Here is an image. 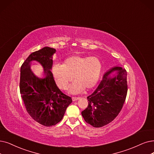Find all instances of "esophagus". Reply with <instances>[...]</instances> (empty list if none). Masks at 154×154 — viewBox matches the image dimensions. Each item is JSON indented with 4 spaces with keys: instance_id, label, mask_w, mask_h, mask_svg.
<instances>
[{
    "instance_id": "obj_1",
    "label": "esophagus",
    "mask_w": 154,
    "mask_h": 154,
    "mask_svg": "<svg viewBox=\"0 0 154 154\" xmlns=\"http://www.w3.org/2000/svg\"><path fill=\"white\" fill-rule=\"evenodd\" d=\"M79 98V97H72V99L73 101H76V100H78Z\"/></svg>"
}]
</instances>
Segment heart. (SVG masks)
<instances>
[{
  "mask_svg": "<svg viewBox=\"0 0 154 154\" xmlns=\"http://www.w3.org/2000/svg\"><path fill=\"white\" fill-rule=\"evenodd\" d=\"M102 63L97 57L72 56L64 60L63 65L57 64L52 68V73L59 87L66 89L69 83L74 82L69 91L77 94L85 89L94 88L100 78Z\"/></svg>",
  "mask_w": 154,
  "mask_h": 154,
  "instance_id": "obj_1",
  "label": "heart"
}]
</instances>
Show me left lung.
I'll list each match as a JSON object with an SVG mask.
<instances>
[{
    "label": "left lung",
    "mask_w": 154,
    "mask_h": 154,
    "mask_svg": "<svg viewBox=\"0 0 154 154\" xmlns=\"http://www.w3.org/2000/svg\"><path fill=\"white\" fill-rule=\"evenodd\" d=\"M117 75L110 78L113 71ZM128 91L127 73L121 67H115L103 75L100 84L87 97L88 107L82 112L85 121L95 128H100L112 122L121 110Z\"/></svg>",
    "instance_id": "8db88e82"
}]
</instances>
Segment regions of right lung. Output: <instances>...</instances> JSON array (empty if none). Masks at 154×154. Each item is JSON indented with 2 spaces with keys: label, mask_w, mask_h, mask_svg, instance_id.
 <instances>
[{
  "label": "right lung",
  "mask_w": 154,
  "mask_h": 154,
  "mask_svg": "<svg viewBox=\"0 0 154 154\" xmlns=\"http://www.w3.org/2000/svg\"><path fill=\"white\" fill-rule=\"evenodd\" d=\"M56 51L45 47L32 52L21 67L20 90L26 111L35 121L45 126L59 122L72 102L71 97L57 87L51 71L52 55ZM32 60L38 61L44 67L46 77L44 79L35 77L30 71Z\"/></svg>",
  "instance_id": "1"
}]
</instances>
